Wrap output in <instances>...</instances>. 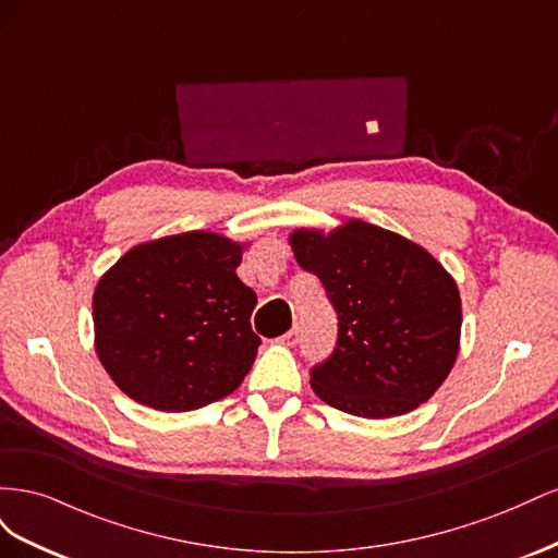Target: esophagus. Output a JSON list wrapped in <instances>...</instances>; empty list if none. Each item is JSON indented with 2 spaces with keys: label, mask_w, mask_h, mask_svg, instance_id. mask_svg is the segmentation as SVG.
Here are the masks:
<instances>
[{
  "label": "esophagus",
  "mask_w": 558,
  "mask_h": 558,
  "mask_svg": "<svg viewBox=\"0 0 558 558\" xmlns=\"http://www.w3.org/2000/svg\"><path fill=\"white\" fill-rule=\"evenodd\" d=\"M279 340H281V344H286V347H295V344L300 342V328H298V324H295L289 332H283V335L279 337Z\"/></svg>",
  "instance_id": "esophagus-1"
}]
</instances>
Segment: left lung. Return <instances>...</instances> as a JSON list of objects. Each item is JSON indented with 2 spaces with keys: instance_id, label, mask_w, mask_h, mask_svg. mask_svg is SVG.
<instances>
[{
  "instance_id": "left-lung-1",
  "label": "left lung",
  "mask_w": 558,
  "mask_h": 558,
  "mask_svg": "<svg viewBox=\"0 0 558 558\" xmlns=\"http://www.w3.org/2000/svg\"><path fill=\"white\" fill-rule=\"evenodd\" d=\"M291 246L337 312V344L310 373L314 393L365 418L426 402L459 353L461 298L447 269L426 248L363 221L328 234L295 230Z\"/></svg>"
}]
</instances>
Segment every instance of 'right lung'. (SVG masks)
<instances>
[{
	"mask_svg": "<svg viewBox=\"0 0 558 558\" xmlns=\"http://www.w3.org/2000/svg\"><path fill=\"white\" fill-rule=\"evenodd\" d=\"M242 244L181 232L130 248L93 295L95 349L125 396L191 412L230 396L251 369L256 293L240 281Z\"/></svg>",
	"mask_w": 558,
	"mask_h": 558,
	"instance_id": "1",
	"label": "right lung"
}]
</instances>
